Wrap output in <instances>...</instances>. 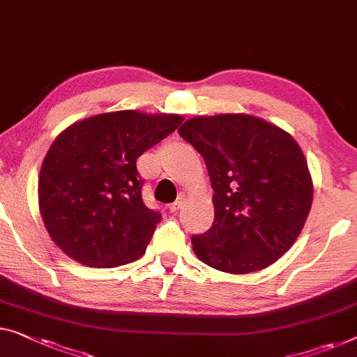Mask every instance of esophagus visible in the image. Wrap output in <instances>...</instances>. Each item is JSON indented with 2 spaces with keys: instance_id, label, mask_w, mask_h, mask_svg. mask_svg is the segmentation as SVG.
Returning <instances> with one entry per match:
<instances>
[{
  "instance_id": "obj_1",
  "label": "esophagus",
  "mask_w": 357,
  "mask_h": 357,
  "mask_svg": "<svg viewBox=\"0 0 357 357\" xmlns=\"http://www.w3.org/2000/svg\"><path fill=\"white\" fill-rule=\"evenodd\" d=\"M181 206H183V200H178V202H174V204L169 205L168 210H169V213H176Z\"/></svg>"
}]
</instances>
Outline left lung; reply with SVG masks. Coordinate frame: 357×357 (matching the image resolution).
Returning <instances> with one entry per match:
<instances>
[{"label":"left lung","mask_w":357,"mask_h":357,"mask_svg":"<svg viewBox=\"0 0 357 357\" xmlns=\"http://www.w3.org/2000/svg\"><path fill=\"white\" fill-rule=\"evenodd\" d=\"M178 132L204 157L215 190L213 225L192 237L197 258L229 274L278 261L312 204V178L298 142L248 114L192 116Z\"/></svg>","instance_id":"obj_1"}]
</instances>
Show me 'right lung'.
<instances>
[{
    "instance_id": "1",
    "label": "right lung",
    "mask_w": 357,
    "mask_h": 357,
    "mask_svg": "<svg viewBox=\"0 0 357 357\" xmlns=\"http://www.w3.org/2000/svg\"><path fill=\"white\" fill-rule=\"evenodd\" d=\"M183 120L107 112L56 137L40 169L38 204L47 234L67 257L89 268H116L146 253L162 215L142 202L136 160Z\"/></svg>"
}]
</instances>
